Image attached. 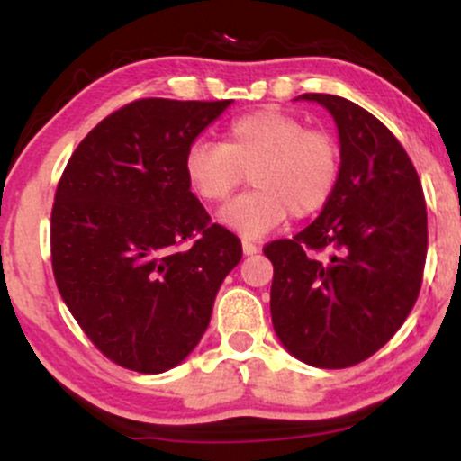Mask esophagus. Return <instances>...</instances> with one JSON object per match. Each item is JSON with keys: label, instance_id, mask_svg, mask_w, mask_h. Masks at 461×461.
<instances>
[{"label": "esophagus", "instance_id": "1", "mask_svg": "<svg viewBox=\"0 0 461 461\" xmlns=\"http://www.w3.org/2000/svg\"><path fill=\"white\" fill-rule=\"evenodd\" d=\"M258 247L256 242L253 240H249V238H242V253H245V256H253V253H258Z\"/></svg>", "mask_w": 461, "mask_h": 461}]
</instances>
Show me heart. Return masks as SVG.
Wrapping results in <instances>:
<instances>
[{
  "label": "heart",
  "mask_w": 461,
  "mask_h": 461,
  "mask_svg": "<svg viewBox=\"0 0 461 461\" xmlns=\"http://www.w3.org/2000/svg\"><path fill=\"white\" fill-rule=\"evenodd\" d=\"M249 173L253 190L221 210L219 221L245 238H260L285 216L319 212L340 176V149L331 134L305 130L299 116L260 108L231 119L223 140H194L184 156V176L199 199L221 203Z\"/></svg>",
  "instance_id": "b5f03b06"
}]
</instances>
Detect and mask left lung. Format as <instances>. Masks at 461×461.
<instances>
[{
  "mask_svg": "<svg viewBox=\"0 0 461 461\" xmlns=\"http://www.w3.org/2000/svg\"><path fill=\"white\" fill-rule=\"evenodd\" d=\"M297 99L336 121L340 176L314 223L264 247L273 327L301 362L347 368L379 351L414 308L427 205L414 164L382 121L338 95Z\"/></svg>",
  "mask_w": 461,
  "mask_h": 461,
  "instance_id": "8db88e82",
  "label": "left lung"
}]
</instances>
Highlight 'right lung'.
<instances>
[{
    "mask_svg": "<svg viewBox=\"0 0 461 461\" xmlns=\"http://www.w3.org/2000/svg\"><path fill=\"white\" fill-rule=\"evenodd\" d=\"M230 104L153 97L123 105L88 131L58 182V290L119 366L156 375L182 364L240 262L238 236L210 223L184 176L186 149Z\"/></svg>",
    "mask_w": 461,
    "mask_h": 461,
    "instance_id": "1",
    "label": "right lung"
}]
</instances>
